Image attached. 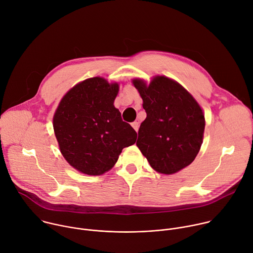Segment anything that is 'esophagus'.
<instances>
[{
	"mask_svg": "<svg viewBox=\"0 0 253 253\" xmlns=\"http://www.w3.org/2000/svg\"><path fill=\"white\" fill-rule=\"evenodd\" d=\"M131 125H132V127L134 128V130H135V131H138V129H139V123H138L137 121L132 122V123H131Z\"/></svg>",
	"mask_w": 253,
	"mask_h": 253,
	"instance_id": "1",
	"label": "esophagus"
}]
</instances>
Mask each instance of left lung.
<instances>
[{
  "label": "left lung",
  "instance_id": "obj_1",
  "mask_svg": "<svg viewBox=\"0 0 253 253\" xmlns=\"http://www.w3.org/2000/svg\"><path fill=\"white\" fill-rule=\"evenodd\" d=\"M147 117L138 131L137 147L159 173L173 174L191 164L203 139L205 119L196 100L177 82L155 77L147 86L134 79Z\"/></svg>",
  "mask_w": 253,
  "mask_h": 253
}]
</instances>
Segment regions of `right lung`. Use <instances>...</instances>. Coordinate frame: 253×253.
<instances>
[{"label": "right lung", "mask_w": 253, "mask_h": 253, "mask_svg": "<svg viewBox=\"0 0 253 253\" xmlns=\"http://www.w3.org/2000/svg\"><path fill=\"white\" fill-rule=\"evenodd\" d=\"M119 85L94 77L72 88L61 100L53 127L62 155L80 172L101 175L117 162L137 133L114 107Z\"/></svg>", "instance_id": "1"}]
</instances>
